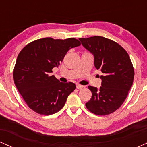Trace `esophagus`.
I'll use <instances>...</instances> for the list:
<instances>
[{
    "instance_id": "34e87169",
    "label": "esophagus",
    "mask_w": 147,
    "mask_h": 147,
    "mask_svg": "<svg viewBox=\"0 0 147 147\" xmlns=\"http://www.w3.org/2000/svg\"><path fill=\"white\" fill-rule=\"evenodd\" d=\"M76 86H77V88L78 89V90H81V89H82L84 88L83 86H81V85H79V84H77Z\"/></svg>"
}]
</instances>
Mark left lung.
<instances>
[{
	"label": "left lung",
	"instance_id": "left-lung-1",
	"mask_svg": "<svg viewBox=\"0 0 147 147\" xmlns=\"http://www.w3.org/2000/svg\"><path fill=\"white\" fill-rule=\"evenodd\" d=\"M93 55L94 65L103 75L99 88L88 86L92 97L86 104L97 115L113 113L124 103L134 79V69L128 53L120 45L109 38L95 36L79 38Z\"/></svg>",
	"mask_w": 147,
	"mask_h": 147
}]
</instances>
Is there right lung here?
Listing matches in <instances>:
<instances>
[{
	"mask_svg": "<svg viewBox=\"0 0 147 147\" xmlns=\"http://www.w3.org/2000/svg\"><path fill=\"white\" fill-rule=\"evenodd\" d=\"M80 44L74 38L48 37L28 43L19 52L13 72L14 84L32 110L49 115L63 107L76 86L72 82H60L51 73L67 52Z\"/></svg>",
	"mask_w": 147,
	"mask_h": 147,
	"instance_id": "obj_1",
	"label": "right lung"
}]
</instances>
